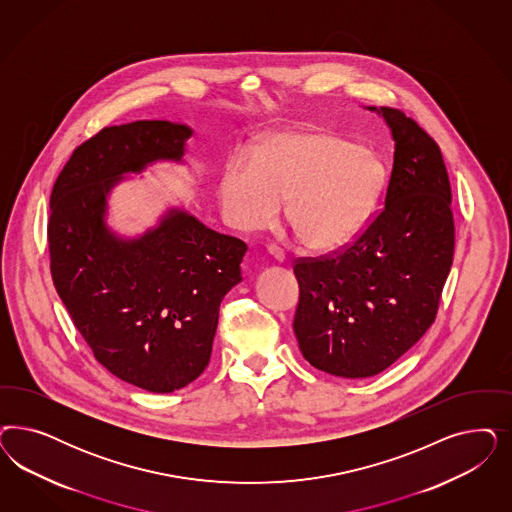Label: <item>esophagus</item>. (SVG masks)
<instances>
[{
	"instance_id": "1",
	"label": "esophagus",
	"mask_w": 512,
	"mask_h": 512,
	"mask_svg": "<svg viewBox=\"0 0 512 512\" xmlns=\"http://www.w3.org/2000/svg\"><path fill=\"white\" fill-rule=\"evenodd\" d=\"M267 252H269V256H271L275 262H284V252H282L281 248L275 247V245H269Z\"/></svg>"
}]
</instances>
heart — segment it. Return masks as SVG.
Listing matches in <instances>:
<instances>
[{
  "instance_id": "1",
  "label": "heart",
  "mask_w": 512,
  "mask_h": 512,
  "mask_svg": "<svg viewBox=\"0 0 512 512\" xmlns=\"http://www.w3.org/2000/svg\"><path fill=\"white\" fill-rule=\"evenodd\" d=\"M386 186L373 150L337 133H282L224 169L218 201L228 224L243 231L271 226L286 203L297 237L314 250H335L369 224Z\"/></svg>"
}]
</instances>
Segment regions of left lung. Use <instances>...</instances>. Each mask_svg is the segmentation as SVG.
I'll list each match as a JSON object with an SVG mask.
<instances>
[{
	"mask_svg": "<svg viewBox=\"0 0 512 512\" xmlns=\"http://www.w3.org/2000/svg\"><path fill=\"white\" fill-rule=\"evenodd\" d=\"M377 113L396 141L384 207L343 250L294 264L299 350L343 379L379 375L429 330L454 258L452 192L439 145L401 111Z\"/></svg>",
	"mask_w": 512,
	"mask_h": 512,
	"instance_id": "8db88e82",
	"label": "left lung"
}]
</instances>
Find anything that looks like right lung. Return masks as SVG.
Instances as JSON below:
<instances>
[{"label":"right lung","instance_id":"1","mask_svg":"<svg viewBox=\"0 0 512 512\" xmlns=\"http://www.w3.org/2000/svg\"><path fill=\"white\" fill-rule=\"evenodd\" d=\"M192 130L167 120L103 128L73 150L50 194V273L96 360L124 382L169 394L211 360L218 311L241 279L247 245L169 209L124 239L109 230L107 196L124 173L181 162Z\"/></svg>","mask_w":512,"mask_h":512}]
</instances>
